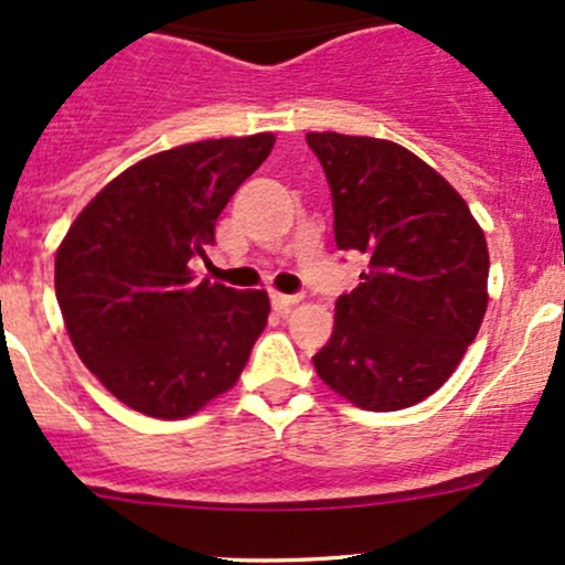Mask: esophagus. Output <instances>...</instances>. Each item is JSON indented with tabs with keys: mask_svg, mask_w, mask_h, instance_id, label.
Returning a JSON list of instances; mask_svg holds the SVG:
<instances>
[{
	"mask_svg": "<svg viewBox=\"0 0 565 565\" xmlns=\"http://www.w3.org/2000/svg\"><path fill=\"white\" fill-rule=\"evenodd\" d=\"M270 303H273V309L278 311V315H287V311L292 309V306H298V303H300V298H298V295H281V292H273V295H270Z\"/></svg>",
	"mask_w": 565,
	"mask_h": 565,
	"instance_id": "34e87169",
	"label": "esophagus"
}]
</instances>
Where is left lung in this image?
<instances>
[{
    "instance_id": "obj_1",
    "label": "left lung",
    "mask_w": 565,
    "mask_h": 565,
    "mask_svg": "<svg viewBox=\"0 0 565 565\" xmlns=\"http://www.w3.org/2000/svg\"><path fill=\"white\" fill-rule=\"evenodd\" d=\"M306 141L328 177L335 246L369 256L363 281L335 300L317 374L363 409L413 407L451 377L487 315L481 226L448 180L393 141Z\"/></svg>"
}]
</instances>
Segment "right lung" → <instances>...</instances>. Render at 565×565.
Here are the masks:
<instances>
[{
  "label": "right lung",
  "instance_id": "1",
  "mask_svg": "<svg viewBox=\"0 0 565 565\" xmlns=\"http://www.w3.org/2000/svg\"><path fill=\"white\" fill-rule=\"evenodd\" d=\"M273 134L174 147L125 169L78 213L54 287L84 366L122 404L185 418L230 391L265 330L262 289L196 281L215 221L262 167Z\"/></svg>",
  "mask_w": 565,
  "mask_h": 565
}]
</instances>
